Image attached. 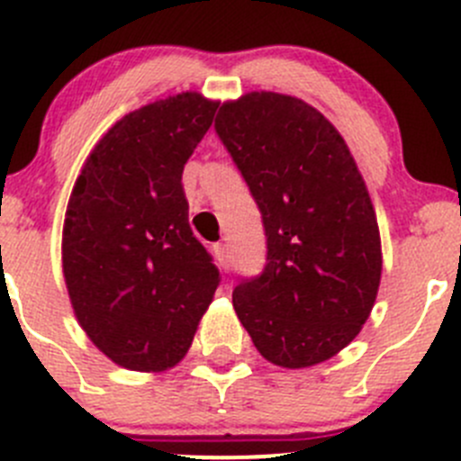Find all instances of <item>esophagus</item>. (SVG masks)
<instances>
[{
	"mask_svg": "<svg viewBox=\"0 0 461 461\" xmlns=\"http://www.w3.org/2000/svg\"><path fill=\"white\" fill-rule=\"evenodd\" d=\"M213 258H216L218 267H230V248L225 243H216L212 248Z\"/></svg>",
	"mask_w": 461,
	"mask_h": 461,
	"instance_id": "1",
	"label": "esophagus"
}]
</instances>
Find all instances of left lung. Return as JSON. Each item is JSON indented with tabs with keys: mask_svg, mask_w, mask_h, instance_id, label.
<instances>
[{
	"mask_svg": "<svg viewBox=\"0 0 461 461\" xmlns=\"http://www.w3.org/2000/svg\"><path fill=\"white\" fill-rule=\"evenodd\" d=\"M216 133L243 174L267 263L234 287V310L269 364L310 368L368 321L381 239L368 187L341 133L299 97L252 91L225 102Z\"/></svg>",
	"mask_w": 461,
	"mask_h": 461,
	"instance_id": "1",
	"label": "left lung"
}]
</instances>
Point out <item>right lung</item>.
Masks as SVG:
<instances>
[{
    "label": "right lung",
    "mask_w": 461,
    "mask_h": 461,
    "mask_svg": "<svg viewBox=\"0 0 461 461\" xmlns=\"http://www.w3.org/2000/svg\"><path fill=\"white\" fill-rule=\"evenodd\" d=\"M216 109L187 91L127 113L95 144L68 198L62 269L73 312L127 370L174 368L221 283L183 189L185 162Z\"/></svg>",
    "instance_id": "obj_1"
}]
</instances>
